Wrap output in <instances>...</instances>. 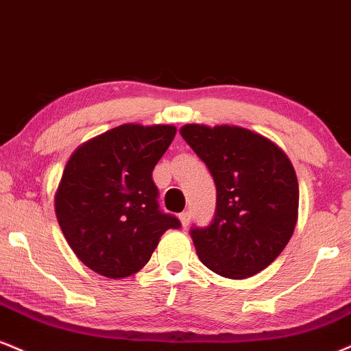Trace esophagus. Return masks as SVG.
Wrapping results in <instances>:
<instances>
[{
	"label": "esophagus",
	"instance_id": "1",
	"mask_svg": "<svg viewBox=\"0 0 351 351\" xmlns=\"http://www.w3.org/2000/svg\"><path fill=\"white\" fill-rule=\"evenodd\" d=\"M180 221H181V226L186 227L189 222H191V213H188V210H184V213L180 214Z\"/></svg>",
	"mask_w": 351,
	"mask_h": 351
}]
</instances>
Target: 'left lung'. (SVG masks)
<instances>
[{"instance_id":"obj_1","label":"left lung","mask_w":351,"mask_h":351,"mask_svg":"<svg viewBox=\"0 0 351 351\" xmlns=\"http://www.w3.org/2000/svg\"><path fill=\"white\" fill-rule=\"evenodd\" d=\"M213 175L216 214L193 227L197 256L210 271L243 280L271 265L298 222L299 184L276 143L237 125L186 124L180 130Z\"/></svg>"}]
</instances>
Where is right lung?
Here are the masks:
<instances>
[{"label": "right lung", "instance_id": "add662e5", "mask_svg": "<svg viewBox=\"0 0 351 351\" xmlns=\"http://www.w3.org/2000/svg\"><path fill=\"white\" fill-rule=\"evenodd\" d=\"M173 125L122 124L71 154L55 193V214L70 248L88 268L112 280L149 263L160 237L180 221L158 209L155 165Z\"/></svg>", "mask_w": 351, "mask_h": 351}]
</instances>
